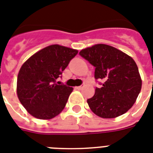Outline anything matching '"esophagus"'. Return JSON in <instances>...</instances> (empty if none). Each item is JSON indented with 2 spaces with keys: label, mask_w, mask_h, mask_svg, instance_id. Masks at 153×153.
Wrapping results in <instances>:
<instances>
[{
  "label": "esophagus",
  "mask_w": 153,
  "mask_h": 153,
  "mask_svg": "<svg viewBox=\"0 0 153 153\" xmlns=\"http://www.w3.org/2000/svg\"><path fill=\"white\" fill-rule=\"evenodd\" d=\"M84 85H80V86H77V87H75V88H76V89H79V90H81V89H82L83 88H84Z\"/></svg>",
  "instance_id": "1"
}]
</instances>
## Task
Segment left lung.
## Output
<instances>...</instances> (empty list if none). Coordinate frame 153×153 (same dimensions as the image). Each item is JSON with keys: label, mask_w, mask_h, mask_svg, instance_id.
<instances>
[{"label": "left lung", "mask_w": 153, "mask_h": 153, "mask_svg": "<svg viewBox=\"0 0 153 153\" xmlns=\"http://www.w3.org/2000/svg\"><path fill=\"white\" fill-rule=\"evenodd\" d=\"M79 54L95 67V79L102 80L94 96L88 99L92 112L102 118H114L131 108L142 88L138 66L130 56L115 47L96 44Z\"/></svg>", "instance_id": "obj_1"}]
</instances>
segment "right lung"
<instances>
[{
  "mask_svg": "<svg viewBox=\"0 0 153 153\" xmlns=\"http://www.w3.org/2000/svg\"><path fill=\"white\" fill-rule=\"evenodd\" d=\"M78 52L60 45H51L23 64L18 74L17 95L32 116L49 120L64 110L73 88L56 84V80Z\"/></svg>",
  "mask_w": 153,
  "mask_h": 153,
  "instance_id": "add662e5",
  "label": "right lung"
}]
</instances>
